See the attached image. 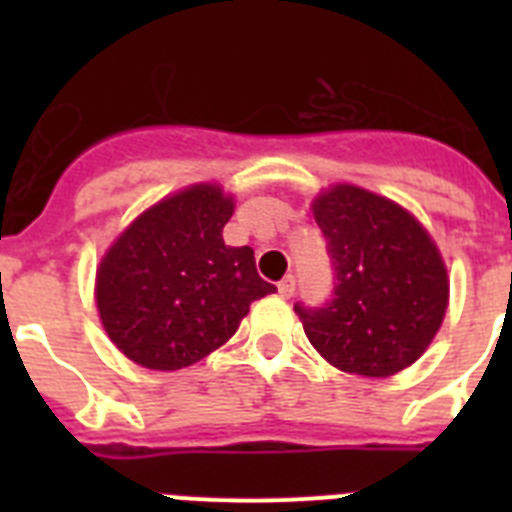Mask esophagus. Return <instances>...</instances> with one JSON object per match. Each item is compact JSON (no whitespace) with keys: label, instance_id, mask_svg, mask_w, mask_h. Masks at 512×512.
<instances>
[{"label":"esophagus","instance_id":"34e87169","mask_svg":"<svg viewBox=\"0 0 512 512\" xmlns=\"http://www.w3.org/2000/svg\"><path fill=\"white\" fill-rule=\"evenodd\" d=\"M277 289L282 297H292L295 295V277H292V274H289V277H284L282 282L277 284Z\"/></svg>","mask_w":512,"mask_h":512}]
</instances>
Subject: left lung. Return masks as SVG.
<instances>
[{
  "instance_id": "8db88e82",
  "label": "left lung",
  "mask_w": 512,
  "mask_h": 512,
  "mask_svg": "<svg viewBox=\"0 0 512 512\" xmlns=\"http://www.w3.org/2000/svg\"><path fill=\"white\" fill-rule=\"evenodd\" d=\"M336 269L333 300L295 305L312 348L346 374L392 377L425 354L446 318L449 271L418 217L356 184L310 202Z\"/></svg>"
}]
</instances>
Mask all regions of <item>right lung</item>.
<instances>
[{
    "instance_id": "add662e5",
    "label": "right lung",
    "mask_w": 512,
    "mask_h": 512,
    "mask_svg": "<svg viewBox=\"0 0 512 512\" xmlns=\"http://www.w3.org/2000/svg\"><path fill=\"white\" fill-rule=\"evenodd\" d=\"M235 200L189 184L140 212L99 259L94 302L120 354L156 372L197 364L230 341L253 300L277 292L251 246H225Z\"/></svg>"
}]
</instances>
